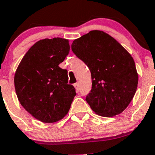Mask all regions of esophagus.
Instances as JSON below:
<instances>
[{"mask_svg":"<svg viewBox=\"0 0 155 155\" xmlns=\"http://www.w3.org/2000/svg\"><path fill=\"white\" fill-rule=\"evenodd\" d=\"M74 87H75V89H76L77 92H78V91H79V83H75Z\"/></svg>","mask_w":155,"mask_h":155,"instance_id":"obj_1","label":"esophagus"}]
</instances>
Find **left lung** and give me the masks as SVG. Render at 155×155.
Returning a JSON list of instances; mask_svg holds the SVG:
<instances>
[{"mask_svg": "<svg viewBox=\"0 0 155 155\" xmlns=\"http://www.w3.org/2000/svg\"><path fill=\"white\" fill-rule=\"evenodd\" d=\"M71 49L91 71L92 87L86 97L91 109L105 117L124 112L138 84L135 62L128 51L100 30H92L74 39Z\"/></svg>", "mask_w": 155, "mask_h": 155, "instance_id": "8db88e82", "label": "left lung"}]
</instances>
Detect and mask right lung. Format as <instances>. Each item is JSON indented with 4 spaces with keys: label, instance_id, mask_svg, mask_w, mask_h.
Instances as JSON below:
<instances>
[{
    "label": "right lung",
    "instance_id": "right-lung-1",
    "mask_svg": "<svg viewBox=\"0 0 155 155\" xmlns=\"http://www.w3.org/2000/svg\"><path fill=\"white\" fill-rule=\"evenodd\" d=\"M69 51L68 39H41L30 47L15 71L14 82L19 102L42 123L62 120L76 95L74 86L68 84V71L59 67Z\"/></svg>",
    "mask_w": 155,
    "mask_h": 155
}]
</instances>
